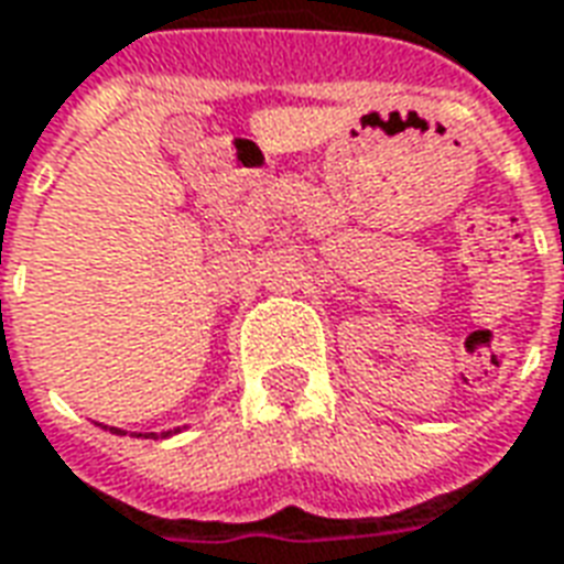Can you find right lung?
<instances>
[{"mask_svg": "<svg viewBox=\"0 0 564 564\" xmlns=\"http://www.w3.org/2000/svg\"><path fill=\"white\" fill-rule=\"evenodd\" d=\"M105 430H108V426H105ZM110 433L126 435V433H122V430H117V426H110ZM138 435H143V438H159V435H155V433H138ZM167 435H171V433H162V438H167Z\"/></svg>", "mask_w": 564, "mask_h": 564, "instance_id": "1", "label": "right lung"}]
</instances>
